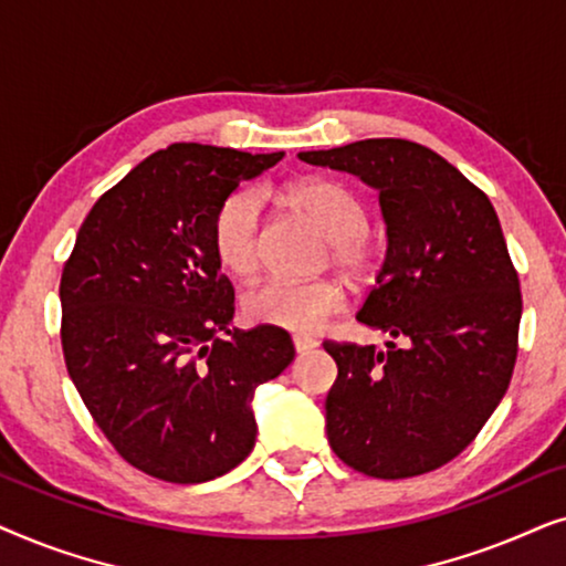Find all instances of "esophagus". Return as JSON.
Listing matches in <instances>:
<instances>
[{
  "label": "esophagus",
  "mask_w": 566,
  "mask_h": 566,
  "mask_svg": "<svg viewBox=\"0 0 566 566\" xmlns=\"http://www.w3.org/2000/svg\"><path fill=\"white\" fill-rule=\"evenodd\" d=\"M316 345H319V343H316L314 337H304V335L293 337V347H296V353H308V350H314Z\"/></svg>",
  "instance_id": "esophagus-1"
}]
</instances>
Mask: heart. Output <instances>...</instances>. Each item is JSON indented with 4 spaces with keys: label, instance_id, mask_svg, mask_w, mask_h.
Returning <instances> with one entry per match:
<instances>
[{
    "label": "heart",
    "instance_id": "obj_1",
    "mask_svg": "<svg viewBox=\"0 0 566 566\" xmlns=\"http://www.w3.org/2000/svg\"><path fill=\"white\" fill-rule=\"evenodd\" d=\"M281 200L304 216L332 242V260L345 273L363 275L374 262L368 242L366 206L345 185L308 177L283 188ZM213 252L221 268L250 277L260 265V200L254 192H234L213 219ZM247 319L291 332H314L343 308V291L332 281H265L244 293Z\"/></svg>",
    "mask_w": 566,
    "mask_h": 566
}]
</instances>
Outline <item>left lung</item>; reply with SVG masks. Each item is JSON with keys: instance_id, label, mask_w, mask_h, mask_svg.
Here are the masks:
<instances>
[{"instance_id": "8db88e82", "label": "left lung", "mask_w": 566, "mask_h": 566, "mask_svg": "<svg viewBox=\"0 0 566 566\" xmlns=\"http://www.w3.org/2000/svg\"><path fill=\"white\" fill-rule=\"evenodd\" d=\"M301 161L378 190L386 258L358 322L401 345L324 343L332 451L360 474L420 476L455 459L505 397L517 355L521 283L497 213L428 146L366 138Z\"/></svg>"}]
</instances>
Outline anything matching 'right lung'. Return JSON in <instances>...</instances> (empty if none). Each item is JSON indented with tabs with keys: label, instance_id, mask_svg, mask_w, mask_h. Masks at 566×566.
<instances>
[{
	"label": "right lung",
	"instance_id": "right-lung-1",
	"mask_svg": "<svg viewBox=\"0 0 566 566\" xmlns=\"http://www.w3.org/2000/svg\"><path fill=\"white\" fill-rule=\"evenodd\" d=\"M283 151L172 144L92 206L61 275V345L84 407L144 474L200 484L254 448L252 399L291 366L281 327L229 329L213 219ZM227 334V338H221Z\"/></svg>",
	"mask_w": 566,
	"mask_h": 566
}]
</instances>
